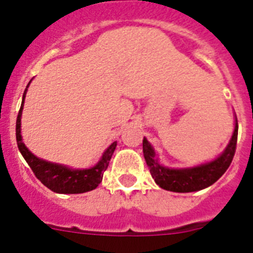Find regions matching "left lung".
<instances>
[{
	"label": "left lung",
	"instance_id": "8db88e82",
	"mask_svg": "<svg viewBox=\"0 0 253 253\" xmlns=\"http://www.w3.org/2000/svg\"><path fill=\"white\" fill-rule=\"evenodd\" d=\"M237 135H238V123L236 118L233 134L224 151L213 161L200 163L193 167L172 169L162 165L158 160V154L154 151L153 146L147 140L146 137L143 138V154L152 177L154 178L158 186L173 193H194L213 185L227 171L236 152Z\"/></svg>",
	"mask_w": 253,
	"mask_h": 253
}]
</instances>
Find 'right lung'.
Listing matches in <instances>:
<instances>
[{
  "mask_svg": "<svg viewBox=\"0 0 253 253\" xmlns=\"http://www.w3.org/2000/svg\"><path fill=\"white\" fill-rule=\"evenodd\" d=\"M30 82L28 84L25 91H24V95H22L21 107H20L16 120V140L20 153L22 154V157L25 158V161L28 162L30 169H33L35 176L42 181V184L45 185L48 189H50L54 193L82 194L96 189L102 181L104 172L106 171L107 166H109V162H110L111 156L115 151L118 142L111 143L110 146L105 149L99 162L96 163L95 166L90 167V169H72V167H68L66 165L49 162V161L37 157L34 153H31L29 151L28 147L25 146V143L22 142L21 135L22 109H24L25 96Z\"/></svg>",
  "mask_w": 253,
  "mask_h": 253,
  "instance_id": "obj_1",
  "label": "right lung"
}]
</instances>
